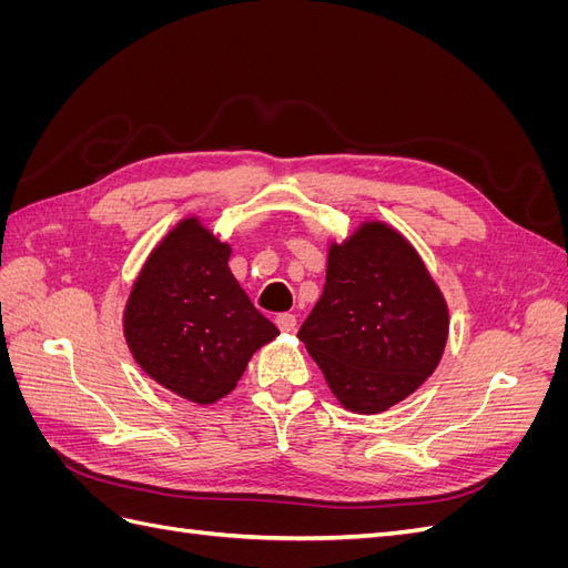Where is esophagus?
I'll return each instance as SVG.
<instances>
[{"label":"esophagus","mask_w":568,"mask_h":568,"mask_svg":"<svg viewBox=\"0 0 568 568\" xmlns=\"http://www.w3.org/2000/svg\"><path fill=\"white\" fill-rule=\"evenodd\" d=\"M277 326L282 332H294L296 329V315H291V313L277 315Z\"/></svg>","instance_id":"esophagus-1"}]
</instances>
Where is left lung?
<instances>
[{
  "label": "left lung",
  "mask_w": 568,
  "mask_h": 568,
  "mask_svg": "<svg viewBox=\"0 0 568 568\" xmlns=\"http://www.w3.org/2000/svg\"><path fill=\"white\" fill-rule=\"evenodd\" d=\"M448 329V303L415 246L365 220L329 244L324 291L298 338L343 407L379 415L434 374Z\"/></svg>",
  "instance_id": "1"
}]
</instances>
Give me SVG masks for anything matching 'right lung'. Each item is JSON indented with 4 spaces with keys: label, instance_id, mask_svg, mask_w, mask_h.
Here are the masks:
<instances>
[{
    "label": "right lung",
    "instance_id": "1",
    "mask_svg": "<svg viewBox=\"0 0 568 568\" xmlns=\"http://www.w3.org/2000/svg\"><path fill=\"white\" fill-rule=\"evenodd\" d=\"M230 255L196 215L184 217L149 253L125 303L134 363L196 405L232 393L251 355L280 334L234 280Z\"/></svg>",
    "mask_w": 568,
    "mask_h": 568
}]
</instances>
